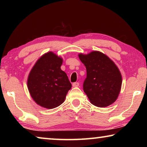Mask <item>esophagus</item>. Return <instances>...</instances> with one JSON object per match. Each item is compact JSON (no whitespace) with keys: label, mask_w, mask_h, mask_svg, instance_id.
<instances>
[{"label":"esophagus","mask_w":147,"mask_h":147,"mask_svg":"<svg viewBox=\"0 0 147 147\" xmlns=\"http://www.w3.org/2000/svg\"><path fill=\"white\" fill-rule=\"evenodd\" d=\"M73 87H78L79 86V83L78 82H74L73 84Z\"/></svg>","instance_id":"34e87169"}]
</instances>
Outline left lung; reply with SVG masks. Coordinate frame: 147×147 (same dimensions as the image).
<instances>
[{
    "label": "left lung",
    "mask_w": 147,
    "mask_h": 147,
    "mask_svg": "<svg viewBox=\"0 0 147 147\" xmlns=\"http://www.w3.org/2000/svg\"><path fill=\"white\" fill-rule=\"evenodd\" d=\"M86 66L87 77L84 82V91L91 103L104 108L117 98L122 85L121 72L114 62L99 51L88 54H78Z\"/></svg>",
    "instance_id": "obj_1"
}]
</instances>
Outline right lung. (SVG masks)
I'll use <instances>...</instances> for the list:
<instances>
[{
  "label": "right lung",
  "mask_w": 147,
  "mask_h": 147,
  "mask_svg": "<svg viewBox=\"0 0 147 147\" xmlns=\"http://www.w3.org/2000/svg\"><path fill=\"white\" fill-rule=\"evenodd\" d=\"M63 59L49 52L39 58L30 73L27 86L34 100L43 108L53 109L63 102L72 85L61 69Z\"/></svg>",
  "instance_id": "right-lung-1"
}]
</instances>
